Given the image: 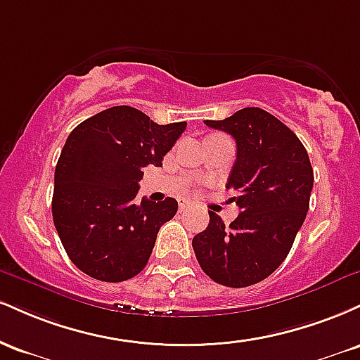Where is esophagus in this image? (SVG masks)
Listing matches in <instances>:
<instances>
[{"label": "esophagus", "instance_id": "1", "mask_svg": "<svg viewBox=\"0 0 360 360\" xmlns=\"http://www.w3.org/2000/svg\"><path fill=\"white\" fill-rule=\"evenodd\" d=\"M189 205H191V201H188V200H179V210H181V212L188 208Z\"/></svg>", "mask_w": 360, "mask_h": 360}]
</instances>
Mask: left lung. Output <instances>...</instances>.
I'll list each match as a JSON object with an SVG mask.
<instances>
[{
  "mask_svg": "<svg viewBox=\"0 0 360 360\" xmlns=\"http://www.w3.org/2000/svg\"><path fill=\"white\" fill-rule=\"evenodd\" d=\"M205 123L237 143L226 189L235 193L240 213L225 229L208 212V226L193 238L194 254L214 283L252 286L278 269L291 250L309 208L311 164L295 131L266 110L243 108Z\"/></svg>",
  "mask_w": 360,
  "mask_h": 360,
  "instance_id": "obj_1",
  "label": "left lung"
}]
</instances>
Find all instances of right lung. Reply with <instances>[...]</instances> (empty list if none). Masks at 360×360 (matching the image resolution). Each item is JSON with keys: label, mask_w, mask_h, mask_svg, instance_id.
Segmentation results:
<instances>
[{"label": "right lung", "mask_w": 360, "mask_h": 360, "mask_svg": "<svg viewBox=\"0 0 360 360\" xmlns=\"http://www.w3.org/2000/svg\"><path fill=\"white\" fill-rule=\"evenodd\" d=\"M186 122L157 125L131 106H113L79 123L62 148L53 176L52 217L74 266L122 283L147 266L174 198L135 200L143 167L162 166Z\"/></svg>", "instance_id": "1"}]
</instances>
